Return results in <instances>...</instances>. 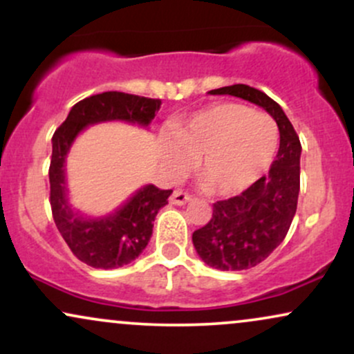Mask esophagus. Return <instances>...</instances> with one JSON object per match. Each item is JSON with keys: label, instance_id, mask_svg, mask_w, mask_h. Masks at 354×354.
<instances>
[{"label": "esophagus", "instance_id": "1", "mask_svg": "<svg viewBox=\"0 0 354 354\" xmlns=\"http://www.w3.org/2000/svg\"><path fill=\"white\" fill-rule=\"evenodd\" d=\"M191 200H193V196H191V194H188L186 191H183V189H176L171 194V198H169L171 205H178V206L185 205V203H188Z\"/></svg>", "mask_w": 354, "mask_h": 354}]
</instances>
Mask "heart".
Instances as JSON below:
<instances>
[{
    "label": "heart",
    "instance_id": "b5f03b06",
    "mask_svg": "<svg viewBox=\"0 0 354 354\" xmlns=\"http://www.w3.org/2000/svg\"><path fill=\"white\" fill-rule=\"evenodd\" d=\"M166 161L185 171L198 158V176L211 193L236 194L250 188L273 163L279 145L271 116L239 103H214L198 109L174 128Z\"/></svg>",
    "mask_w": 354,
    "mask_h": 354
}]
</instances>
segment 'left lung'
Wrapping results in <instances>:
<instances>
[{
    "label": "left lung",
    "mask_w": 354,
    "mask_h": 354,
    "mask_svg": "<svg viewBox=\"0 0 354 354\" xmlns=\"http://www.w3.org/2000/svg\"><path fill=\"white\" fill-rule=\"evenodd\" d=\"M266 109L279 129V149L270 174L238 196L216 201L213 216L193 233V245L206 265L221 271L250 270L270 256L286 236L299 194L301 143L293 124L276 101L248 84L211 89Z\"/></svg>",
    "instance_id": "8db88e82"
}]
</instances>
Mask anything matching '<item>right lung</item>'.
<instances>
[{"label": "right lung", "mask_w": 354, "mask_h": 354, "mask_svg": "<svg viewBox=\"0 0 354 354\" xmlns=\"http://www.w3.org/2000/svg\"><path fill=\"white\" fill-rule=\"evenodd\" d=\"M161 100L106 91L81 100L53 135L50 163V203L53 219L73 254L88 266L113 270L131 263L143 253L153 234L158 211L168 205L173 189L148 185L109 216L91 219L75 213L68 205L64 160L73 141L89 124L121 120L148 126L156 116Z\"/></svg>", "instance_id": "add662e5"}]
</instances>
